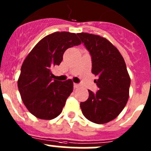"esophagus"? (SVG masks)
<instances>
[{"mask_svg":"<svg viewBox=\"0 0 151 151\" xmlns=\"http://www.w3.org/2000/svg\"><path fill=\"white\" fill-rule=\"evenodd\" d=\"M74 88H78V87H79V85H78V84H77V83H74Z\"/></svg>","mask_w":151,"mask_h":151,"instance_id":"1","label":"esophagus"}]
</instances>
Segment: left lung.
Wrapping results in <instances>:
<instances>
[{
	"label": "left lung",
	"instance_id": "8db88e82",
	"mask_svg": "<svg viewBox=\"0 0 151 151\" xmlns=\"http://www.w3.org/2000/svg\"><path fill=\"white\" fill-rule=\"evenodd\" d=\"M91 57V72L99 90H88L89 97L80 106L89 121L104 124L116 118L127 104L131 79L123 57L106 38L88 33H78Z\"/></svg>",
	"mask_w": 151,
	"mask_h": 151
}]
</instances>
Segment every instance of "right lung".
I'll return each mask as SVG.
<instances>
[{
	"label": "right lung",
	"instance_id": "add662e5",
	"mask_svg": "<svg viewBox=\"0 0 151 151\" xmlns=\"http://www.w3.org/2000/svg\"><path fill=\"white\" fill-rule=\"evenodd\" d=\"M80 44L75 33L57 32L42 38L24 60L18 88L25 106L37 118L52 119L62 112L73 82L53 79L50 69L62 62L66 50Z\"/></svg>",
	"mask_w": 151,
	"mask_h": 151
}]
</instances>
